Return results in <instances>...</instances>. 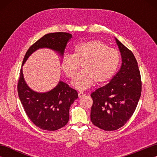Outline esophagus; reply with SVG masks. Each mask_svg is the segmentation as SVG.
<instances>
[{
	"label": "esophagus",
	"mask_w": 157,
	"mask_h": 157,
	"mask_svg": "<svg viewBox=\"0 0 157 157\" xmlns=\"http://www.w3.org/2000/svg\"><path fill=\"white\" fill-rule=\"evenodd\" d=\"M84 96H85V94H84V93H83V92H79V93H78V96H79V98H82V97H84Z\"/></svg>",
	"instance_id": "34e87169"
}]
</instances>
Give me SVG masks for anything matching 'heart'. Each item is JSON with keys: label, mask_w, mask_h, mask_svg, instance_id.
Segmentation results:
<instances>
[{"label": "heart", "mask_w": 157, "mask_h": 157, "mask_svg": "<svg viewBox=\"0 0 157 157\" xmlns=\"http://www.w3.org/2000/svg\"><path fill=\"white\" fill-rule=\"evenodd\" d=\"M120 62L117 50L110 48L99 40H92L77 44L73 54L63 56L61 67L65 75L73 78L82 64V71L71 82L73 88L84 90L94 84H101L111 79Z\"/></svg>", "instance_id": "heart-1"}]
</instances>
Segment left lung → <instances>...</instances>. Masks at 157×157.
Wrapping results in <instances>:
<instances>
[{
  "label": "left lung",
  "mask_w": 157,
  "mask_h": 157,
  "mask_svg": "<svg viewBox=\"0 0 157 157\" xmlns=\"http://www.w3.org/2000/svg\"><path fill=\"white\" fill-rule=\"evenodd\" d=\"M115 41L121 52V67L109 84L91 94V121L105 131H114L125 125L134 113L142 91L140 73L134 54L116 38Z\"/></svg>",
  "instance_id": "left-lung-1"
}]
</instances>
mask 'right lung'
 Returning a JSON list of instances; mask_svg holds the SVG:
<instances>
[{"instance_id": "obj_1", "label": "right lung", "mask_w": 157, "mask_h": 157, "mask_svg": "<svg viewBox=\"0 0 157 157\" xmlns=\"http://www.w3.org/2000/svg\"><path fill=\"white\" fill-rule=\"evenodd\" d=\"M71 34L55 32L44 35L29 48L22 65L39 48L52 49L63 56ZM20 101L29 119L39 128L55 131L64 127L69 119V108L78 94L66 83L59 81L55 88L46 92H37L29 87L23 78L22 67L17 84Z\"/></svg>"}]
</instances>
